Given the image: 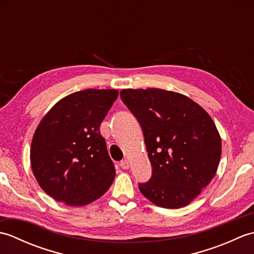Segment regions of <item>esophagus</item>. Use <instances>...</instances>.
<instances>
[{
    "instance_id": "obj_1",
    "label": "esophagus",
    "mask_w": 254,
    "mask_h": 254,
    "mask_svg": "<svg viewBox=\"0 0 254 254\" xmlns=\"http://www.w3.org/2000/svg\"><path fill=\"white\" fill-rule=\"evenodd\" d=\"M120 166H121V168H123V169H128V168H130V163H128V160L124 159V160L121 161Z\"/></svg>"
}]
</instances>
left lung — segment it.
<instances>
[{
    "instance_id": "1",
    "label": "left lung",
    "mask_w": 254,
    "mask_h": 254,
    "mask_svg": "<svg viewBox=\"0 0 254 254\" xmlns=\"http://www.w3.org/2000/svg\"><path fill=\"white\" fill-rule=\"evenodd\" d=\"M120 97L144 134L152 176L138 189L150 202L180 208L216 174L222 141L212 118L189 97L159 88L123 89Z\"/></svg>"
}]
</instances>
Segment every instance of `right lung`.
Returning a JSON list of instances; mask_svg holds the SVG:
<instances>
[{
	"instance_id": "add662e5",
	"label": "right lung",
	"mask_w": 254,
	"mask_h": 254,
	"mask_svg": "<svg viewBox=\"0 0 254 254\" xmlns=\"http://www.w3.org/2000/svg\"><path fill=\"white\" fill-rule=\"evenodd\" d=\"M116 89H85L64 97L38 126L31 142L32 172L58 202L83 206L104 195L116 169L100 124Z\"/></svg>"
}]
</instances>
